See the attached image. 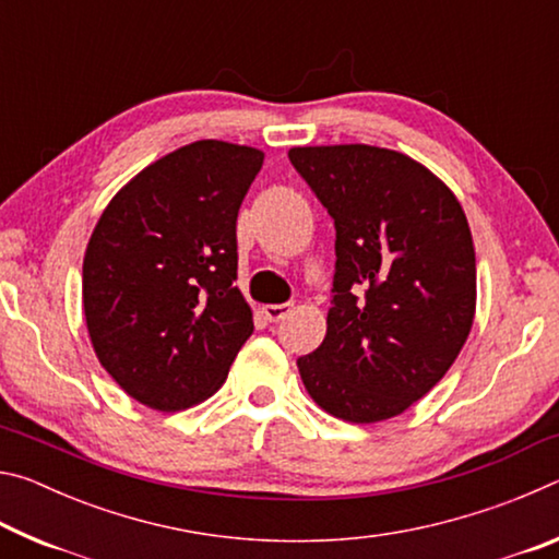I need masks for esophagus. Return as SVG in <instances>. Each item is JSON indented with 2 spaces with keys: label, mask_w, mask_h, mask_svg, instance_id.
Instances as JSON below:
<instances>
[{
  "label": "esophagus",
  "mask_w": 559,
  "mask_h": 559,
  "mask_svg": "<svg viewBox=\"0 0 559 559\" xmlns=\"http://www.w3.org/2000/svg\"><path fill=\"white\" fill-rule=\"evenodd\" d=\"M293 310V302H281V306H263V316H266V320H271V323H278V320L286 318Z\"/></svg>",
  "instance_id": "esophagus-1"
}]
</instances>
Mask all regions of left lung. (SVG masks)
<instances>
[{"mask_svg":"<svg viewBox=\"0 0 559 559\" xmlns=\"http://www.w3.org/2000/svg\"><path fill=\"white\" fill-rule=\"evenodd\" d=\"M290 165L335 222L328 333L298 357L328 414L390 419L459 357L476 313V251L461 204L427 167L370 145L293 147Z\"/></svg>","mask_w":559,"mask_h":559,"instance_id":"1","label":"left lung"}]
</instances>
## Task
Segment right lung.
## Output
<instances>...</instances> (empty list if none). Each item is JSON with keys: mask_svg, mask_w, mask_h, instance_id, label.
Instances as JSON below:
<instances>
[{"mask_svg": "<svg viewBox=\"0 0 559 559\" xmlns=\"http://www.w3.org/2000/svg\"><path fill=\"white\" fill-rule=\"evenodd\" d=\"M257 147L200 140L112 197L83 259L93 349L132 400L179 412L224 384L253 316L234 286L236 216Z\"/></svg>", "mask_w": 559, "mask_h": 559, "instance_id": "add662e5", "label": "right lung"}]
</instances>
